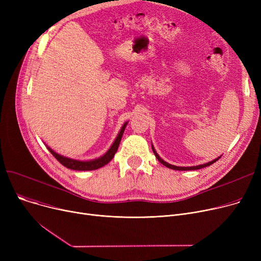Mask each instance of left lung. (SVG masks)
Here are the masks:
<instances>
[{
  "mask_svg": "<svg viewBox=\"0 0 261 261\" xmlns=\"http://www.w3.org/2000/svg\"><path fill=\"white\" fill-rule=\"evenodd\" d=\"M151 147H152V151H153L155 158L159 160V162H160L161 164H163L164 166H166V167H168V168H170V169H173V170H197V169H201V168H204V167H207V166L212 165V164H214L215 162H217L219 159H220V156H219V158H217V159H215V160H213V161H211V162H208V163H205V164H202V165H197V166H190V167L174 166V165H171V164H169V163L164 161V160L158 154V152L155 151V149H154V147H153L152 144H151Z\"/></svg>",
  "mask_w": 261,
  "mask_h": 261,
  "instance_id": "1",
  "label": "left lung"
}]
</instances>
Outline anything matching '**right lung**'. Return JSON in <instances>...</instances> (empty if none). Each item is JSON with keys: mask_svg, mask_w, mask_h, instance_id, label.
Listing matches in <instances>:
<instances>
[{"mask_svg": "<svg viewBox=\"0 0 261 261\" xmlns=\"http://www.w3.org/2000/svg\"><path fill=\"white\" fill-rule=\"evenodd\" d=\"M129 121H126L123 123L122 127L120 128V131L118 132L116 139L114 140L113 144L111 145L108 149V151L106 153H103L101 156L99 158H96V159H91V160H80V159H75V158H70V156H66V155H62L56 151H54L51 148H49L48 146L47 149L49 150V152L56 158L63 166H65L68 169H73V170H79V171H88V170H96L98 169L111 161L114 158V154L116 153L120 140L122 138V134L123 131H125L127 125H128Z\"/></svg>", "mask_w": 261, "mask_h": 261, "instance_id": "obj_1", "label": "right lung"}]
</instances>
